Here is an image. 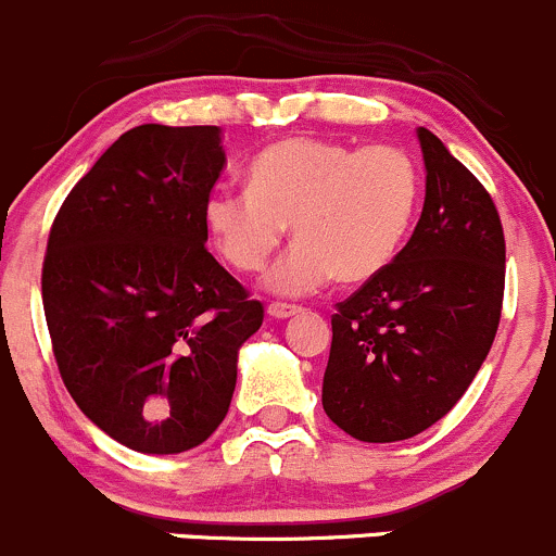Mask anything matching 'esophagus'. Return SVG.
<instances>
[{"instance_id": "1", "label": "esophagus", "mask_w": 556, "mask_h": 556, "mask_svg": "<svg viewBox=\"0 0 556 556\" xmlns=\"http://www.w3.org/2000/svg\"><path fill=\"white\" fill-rule=\"evenodd\" d=\"M299 312H301V306H295V304H282V301H274V304H268V317H274V319H288Z\"/></svg>"}]
</instances>
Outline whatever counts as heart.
Masks as SVG:
<instances>
[{
	"label": "heart",
	"mask_w": 556,
	"mask_h": 556,
	"mask_svg": "<svg viewBox=\"0 0 556 556\" xmlns=\"http://www.w3.org/2000/svg\"><path fill=\"white\" fill-rule=\"evenodd\" d=\"M419 201L422 172L408 150L290 137L257 153L250 188L210 195L206 228L242 274L263 271L293 228V250L268 285L282 295H304L333 274L346 285L377 277L406 242Z\"/></svg>",
	"instance_id": "heart-1"
}]
</instances>
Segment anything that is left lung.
<instances>
[{"mask_svg": "<svg viewBox=\"0 0 556 556\" xmlns=\"http://www.w3.org/2000/svg\"><path fill=\"white\" fill-rule=\"evenodd\" d=\"M425 206L406 247L336 304L323 408L368 444L412 439L479 374L506 290V239L484 185L419 128Z\"/></svg>", "mask_w": 556, "mask_h": 556, "instance_id": "obj_1", "label": "left lung"}]
</instances>
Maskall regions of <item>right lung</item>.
<instances>
[{"label": "right lung", "instance_id": "1", "mask_svg": "<svg viewBox=\"0 0 556 556\" xmlns=\"http://www.w3.org/2000/svg\"><path fill=\"white\" fill-rule=\"evenodd\" d=\"M226 153L217 126L144 123L70 190L50 226L42 306L55 366L117 444L177 454L226 419L239 346L261 328L206 250V201Z\"/></svg>", "mask_w": 556, "mask_h": 556}]
</instances>
